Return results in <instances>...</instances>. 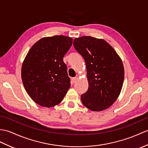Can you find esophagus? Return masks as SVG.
Segmentation results:
<instances>
[{
	"mask_svg": "<svg viewBox=\"0 0 148 148\" xmlns=\"http://www.w3.org/2000/svg\"><path fill=\"white\" fill-rule=\"evenodd\" d=\"M77 79V77H73V78H72V82H73V83H74V82H75V81H76Z\"/></svg>",
	"mask_w": 148,
	"mask_h": 148,
	"instance_id": "esophagus-1",
	"label": "esophagus"
}]
</instances>
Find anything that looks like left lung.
Instances as JSON below:
<instances>
[{
    "instance_id": "8db88e82",
    "label": "left lung",
    "mask_w": 148,
    "mask_h": 148,
    "mask_svg": "<svg viewBox=\"0 0 148 148\" xmlns=\"http://www.w3.org/2000/svg\"><path fill=\"white\" fill-rule=\"evenodd\" d=\"M74 47L86 65L88 91L81 101L92 111H102L114 103L121 91L124 69L115 50L103 39L83 36L74 40Z\"/></svg>"
}]
</instances>
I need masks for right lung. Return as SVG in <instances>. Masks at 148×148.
Wrapping results in <instances>:
<instances>
[{
	"label": "right lung",
	"mask_w": 148,
	"mask_h": 148,
	"mask_svg": "<svg viewBox=\"0 0 148 148\" xmlns=\"http://www.w3.org/2000/svg\"><path fill=\"white\" fill-rule=\"evenodd\" d=\"M73 44L70 37L57 35L38 41L23 62L21 77L33 100L51 107L62 101L71 86L63 58Z\"/></svg>",
	"instance_id": "add662e5"
}]
</instances>
